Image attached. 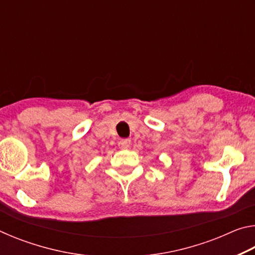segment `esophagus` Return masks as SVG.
I'll return each mask as SVG.
<instances>
[{"mask_svg": "<svg viewBox=\"0 0 255 255\" xmlns=\"http://www.w3.org/2000/svg\"><path fill=\"white\" fill-rule=\"evenodd\" d=\"M118 145L124 149L128 148L129 146H130V139H128V138H125V139H120L118 141Z\"/></svg>", "mask_w": 255, "mask_h": 255, "instance_id": "esophagus-1", "label": "esophagus"}]
</instances>
